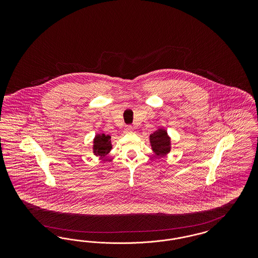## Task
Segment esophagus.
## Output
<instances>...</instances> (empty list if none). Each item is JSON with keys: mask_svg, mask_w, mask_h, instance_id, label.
<instances>
[{"mask_svg": "<svg viewBox=\"0 0 258 258\" xmlns=\"http://www.w3.org/2000/svg\"><path fill=\"white\" fill-rule=\"evenodd\" d=\"M133 131H134V128H133L132 125H126L124 127V133L125 134H131V133H133Z\"/></svg>", "mask_w": 258, "mask_h": 258, "instance_id": "esophagus-1", "label": "esophagus"}]
</instances>
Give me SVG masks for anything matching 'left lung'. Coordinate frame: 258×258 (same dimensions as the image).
<instances>
[{"label": "left lung", "mask_w": 258, "mask_h": 258, "mask_svg": "<svg viewBox=\"0 0 258 258\" xmlns=\"http://www.w3.org/2000/svg\"><path fill=\"white\" fill-rule=\"evenodd\" d=\"M150 143L155 154L159 157L168 154L171 150L170 137L165 130L159 128L150 135Z\"/></svg>", "instance_id": "obj_1"}]
</instances>
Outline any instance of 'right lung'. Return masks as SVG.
<instances>
[{"instance_id":"1","label":"right lung","mask_w":258,"mask_h":258,"mask_svg":"<svg viewBox=\"0 0 258 258\" xmlns=\"http://www.w3.org/2000/svg\"><path fill=\"white\" fill-rule=\"evenodd\" d=\"M110 135H97L94 138V145H93V152L97 157H104L106 156L111 149Z\"/></svg>"}]
</instances>
